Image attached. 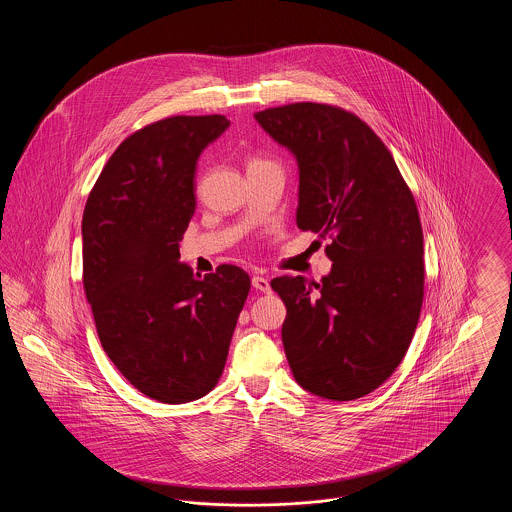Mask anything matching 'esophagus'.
Wrapping results in <instances>:
<instances>
[{"mask_svg": "<svg viewBox=\"0 0 512 512\" xmlns=\"http://www.w3.org/2000/svg\"><path fill=\"white\" fill-rule=\"evenodd\" d=\"M251 284H253V288H255L257 292H270V282H268L267 276H261V274H257V276H253Z\"/></svg>", "mask_w": 512, "mask_h": 512, "instance_id": "esophagus-1", "label": "esophagus"}]
</instances>
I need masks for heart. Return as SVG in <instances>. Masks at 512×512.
Wrapping results in <instances>:
<instances>
[{
  "label": "heart",
  "instance_id": "1",
  "mask_svg": "<svg viewBox=\"0 0 512 512\" xmlns=\"http://www.w3.org/2000/svg\"><path fill=\"white\" fill-rule=\"evenodd\" d=\"M257 161H259V159H257ZM253 163H255V161H253Z\"/></svg>",
  "mask_w": 512,
  "mask_h": 512
}]
</instances>
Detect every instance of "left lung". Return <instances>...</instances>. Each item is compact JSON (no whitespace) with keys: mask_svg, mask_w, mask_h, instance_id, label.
<instances>
[{"mask_svg":"<svg viewBox=\"0 0 512 512\" xmlns=\"http://www.w3.org/2000/svg\"><path fill=\"white\" fill-rule=\"evenodd\" d=\"M255 119L297 159V226L332 240L322 282H270L288 309L293 378L324 399H359L401 365L420 317L424 238L413 192L374 130L341 107L303 101Z\"/></svg>","mask_w":512,"mask_h":512,"instance_id":"left-lung-1","label":"left lung"}]
</instances>
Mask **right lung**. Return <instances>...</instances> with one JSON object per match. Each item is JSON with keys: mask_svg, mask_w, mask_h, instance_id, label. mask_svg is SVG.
I'll return each instance as SVG.
<instances>
[{"mask_svg": "<svg viewBox=\"0 0 512 512\" xmlns=\"http://www.w3.org/2000/svg\"><path fill=\"white\" fill-rule=\"evenodd\" d=\"M228 124L222 115H176L136 130L84 207L82 282L101 347L161 403L195 401L217 386L251 288L240 267L195 276L178 261L194 217L197 157Z\"/></svg>", "mask_w": 512, "mask_h": 512, "instance_id": "1", "label": "right lung"}]
</instances>
